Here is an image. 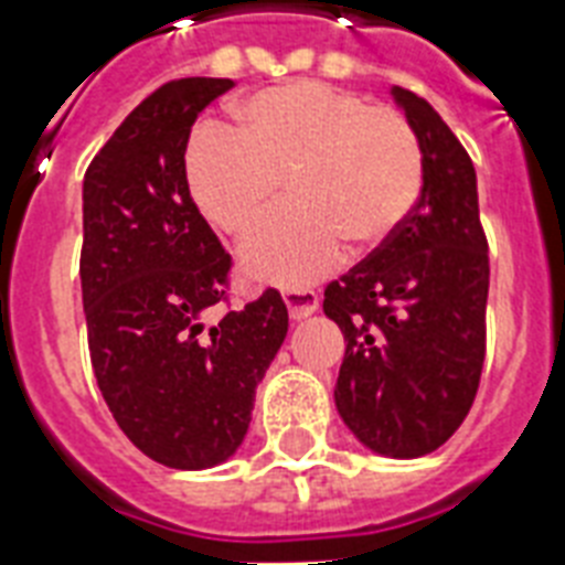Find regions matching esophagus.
<instances>
[{
  "label": "esophagus",
  "mask_w": 565,
  "mask_h": 565,
  "mask_svg": "<svg viewBox=\"0 0 565 565\" xmlns=\"http://www.w3.org/2000/svg\"><path fill=\"white\" fill-rule=\"evenodd\" d=\"M284 305L290 310L292 322H301L307 316L319 310V292L316 290H287L284 292Z\"/></svg>",
  "instance_id": "esophagus-1"
}]
</instances>
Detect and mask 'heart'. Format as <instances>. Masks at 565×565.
<instances>
[{
  "mask_svg": "<svg viewBox=\"0 0 565 565\" xmlns=\"http://www.w3.org/2000/svg\"><path fill=\"white\" fill-rule=\"evenodd\" d=\"M185 179L196 209L228 237L255 232L284 182L292 209L243 246L241 264L260 284L307 287L337 267L342 241L371 252L397 235L424 188V153L397 109L292 81L243 100L235 130L200 127Z\"/></svg>",
  "mask_w": 565,
  "mask_h": 565,
  "instance_id": "1",
  "label": "heart"
}]
</instances>
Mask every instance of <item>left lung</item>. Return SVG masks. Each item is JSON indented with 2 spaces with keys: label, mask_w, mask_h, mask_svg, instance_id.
<instances>
[{
  "label": "left lung",
  "mask_w": 565,
  "mask_h": 565,
  "mask_svg": "<svg viewBox=\"0 0 565 565\" xmlns=\"http://www.w3.org/2000/svg\"><path fill=\"white\" fill-rule=\"evenodd\" d=\"M424 153V188L397 235L324 290L345 337L333 401L362 447L417 458L473 406L484 362L488 237L476 168L433 104L392 86Z\"/></svg>",
  "instance_id": "obj_1"
}]
</instances>
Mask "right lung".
Wrapping results in <instances>:
<instances>
[{
    "label": "right lung",
    "mask_w": 565,
    "mask_h": 565,
    "mask_svg": "<svg viewBox=\"0 0 565 565\" xmlns=\"http://www.w3.org/2000/svg\"><path fill=\"white\" fill-rule=\"evenodd\" d=\"M232 86L228 77L159 86L84 177L92 371L121 433L173 470L235 456L290 322L278 290H267L205 328L226 298L232 258L191 200L185 148L196 116Z\"/></svg>",
    "instance_id": "add662e5"
}]
</instances>
